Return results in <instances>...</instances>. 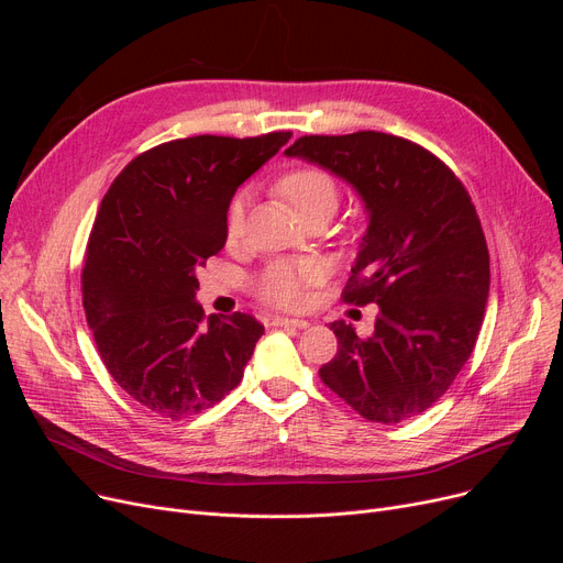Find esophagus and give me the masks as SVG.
I'll return each mask as SVG.
<instances>
[{"instance_id": "esophagus-1", "label": "esophagus", "mask_w": 563, "mask_h": 563, "mask_svg": "<svg viewBox=\"0 0 563 563\" xmlns=\"http://www.w3.org/2000/svg\"><path fill=\"white\" fill-rule=\"evenodd\" d=\"M274 327H280V329H308L310 323L306 319H291V317H274Z\"/></svg>"}]
</instances>
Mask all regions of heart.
Returning <instances> with one entry per match:
<instances>
[{
	"mask_svg": "<svg viewBox=\"0 0 563 563\" xmlns=\"http://www.w3.org/2000/svg\"><path fill=\"white\" fill-rule=\"evenodd\" d=\"M280 194L289 200L294 212L308 217L314 212H335L340 189L333 177L321 168H299L287 173L278 183ZM244 196H236L228 207V232L236 234L244 223ZM319 276L310 262H276L266 269L257 283V297L272 306L297 308L306 299V287Z\"/></svg>",
	"mask_w": 563,
	"mask_h": 563,
	"instance_id": "obj_1",
	"label": "heart"
}]
</instances>
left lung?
Returning <instances> with one entry per match:
<instances>
[{
    "label": "left lung",
    "instance_id": "obj_1",
    "mask_svg": "<svg viewBox=\"0 0 563 563\" xmlns=\"http://www.w3.org/2000/svg\"><path fill=\"white\" fill-rule=\"evenodd\" d=\"M285 155L342 177L367 212L342 299L378 306L374 333L333 321L338 353L321 380L369 422L420 416L452 386L484 321L490 260L475 205L445 164L401 136H301Z\"/></svg>",
    "mask_w": 563,
    "mask_h": 563
}]
</instances>
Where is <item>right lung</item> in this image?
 Wrapping results in <instances>:
<instances>
[{
  "label": "right lung",
  "instance_id": "1",
  "mask_svg": "<svg viewBox=\"0 0 563 563\" xmlns=\"http://www.w3.org/2000/svg\"><path fill=\"white\" fill-rule=\"evenodd\" d=\"M291 132L200 134L132 159L100 202L81 274L102 363L143 408L183 420L240 386L262 338L244 312L207 317L196 269L228 240V207Z\"/></svg>",
  "mask_w": 563,
  "mask_h": 563
}]
</instances>
